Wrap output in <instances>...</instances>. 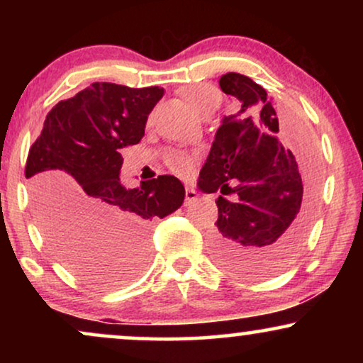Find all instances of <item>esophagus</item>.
<instances>
[{"instance_id": "34e87169", "label": "esophagus", "mask_w": 363, "mask_h": 363, "mask_svg": "<svg viewBox=\"0 0 363 363\" xmlns=\"http://www.w3.org/2000/svg\"><path fill=\"white\" fill-rule=\"evenodd\" d=\"M195 200H198L196 190H195V188H191V186H186L185 188V201L188 203V205H190V203L195 201Z\"/></svg>"}]
</instances>
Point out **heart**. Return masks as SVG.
Returning <instances> with one entry per match:
<instances>
[{"label":"heart","mask_w":363,"mask_h":363,"mask_svg":"<svg viewBox=\"0 0 363 363\" xmlns=\"http://www.w3.org/2000/svg\"><path fill=\"white\" fill-rule=\"evenodd\" d=\"M183 96L193 111L203 118L210 117L220 104V96H218L216 89L208 86V84H195V86L186 87L183 91ZM167 163L180 177H190L193 168H195V157L188 155L185 152H172L167 158Z\"/></svg>","instance_id":"heart-1"}]
</instances>
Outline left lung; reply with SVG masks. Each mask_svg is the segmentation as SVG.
<instances>
[{
	"label": "left lung",
	"mask_w": 363,
	"mask_h": 363,
	"mask_svg": "<svg viewBox=\"0 0 363 363\" xmlns=\"http://www.w3.org/2000/svg\"><path fill=\"white\" fill-rule=\"evenodd\" d=\"M220 87L241 108L223 118L198 178L201 191L221 193L210 251L233 274L271 276L289 264L304 241L315 210V168L307 157L299 165L277 140L279 121L259 84L228 72ZM231 192L230 201L224 195Z\"/></svg>",
	"instance_id": "obj_1"
}]
</instances>
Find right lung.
I'll return each mask as SVG.
<instances>
[{
    "label": "right lung",
    "instance_id": "add662e5",
    "mask_svg": "<svg viewBox=\"0 0 363 363\" xmlns=\"http://www.w3.org/2000/svg\"><path fill=\"white\" fill-rule=\"evenodd\" d=\"M162 87L94 82L46 116L29 148L26 178L39 228L64 264L84 279L117 286L147 261V231L155 218L182 206L185 188L160 175L127 190L121 148L145 133Z\"/></svg>",
    "mask_w": 363,
    "mask_h": 363
}]
</instances>
